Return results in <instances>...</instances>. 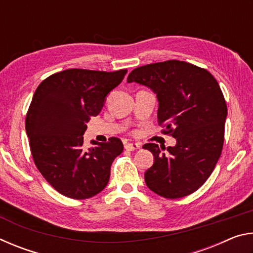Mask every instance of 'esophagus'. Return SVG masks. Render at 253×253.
Wrapping results in <instances>:
<instances>
[{"label":"esophagus","mask_w":253,"mask_h":253,"mask_svg":"<svg viewBox=\"0 0 253 253\" xmlns=\"http://www.w3.org/2000/svg\"><path fill=\"white\" fill-rule=\"evenodd\" d=\"M140 146L139 144H136V143H126L125 144V148L127 151H136V149H138Z\"/></svg>","instance_id":"34e87169"}]
</instances>
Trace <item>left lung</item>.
<instances>
[{
  "mask_svg": "<svg viewBox=\"0 0 253 253\" xmlns=\"http://www.w3.org/2000/svg\"><path fill=\"white\" fill-rule=\"evenodd\" d=\"M127 81L156 93L161 132L177 142L166 153L157 144L144 145L155 160L145 172L146 185L166 199L194 193L212 174L223 148L228 108L219 84L207 69L179 60L136 68Z\"/></svg>",
  "mask_w": 253,
  "mask_h": 253,
  "instance_id": "obj_1",
  "label": "left lung"
}]
</instances>
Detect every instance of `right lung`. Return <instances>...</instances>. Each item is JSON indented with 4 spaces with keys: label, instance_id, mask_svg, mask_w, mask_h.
Here are the masks:
<instances>
[{
    "label": "right lung",
    "instance_id": "right-lung-1",
    "mask_svg": "<svg viewBox=\"0 0 253 253\" xmlns=\"http://www.w3.org/2000/svg\"><path fill=\"white\" fill-rule=\"evenodd\" d=\"M126 69L107 72L67 69L38 85L25 118V129L37 169L54 190L67 198L95 196L109 181L110 168L124 149L122 140L85 151L84 134L90 117L100 113L105 98L122 83Z\"/></svg>",
    "mask_w": 253,
    "mask_h": 253
}]
</instances>
